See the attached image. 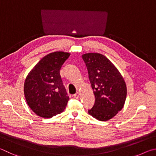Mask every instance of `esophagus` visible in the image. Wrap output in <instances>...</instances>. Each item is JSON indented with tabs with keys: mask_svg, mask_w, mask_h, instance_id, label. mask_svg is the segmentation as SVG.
Returning <instances> with one entry per match:
<instances>
[{
	"mask_svg": "<svg viewBox=\"0 0 156 156\" xmlns=\"http://www.w3.org/2000/svg\"><path fill=\"white\" fill-rule=\"evenodd\" d=\"M73 97L75 98V99H78V98L80 97V93H79V92H76V94H73Z\"/></svg>",
	"mask_w": 156,
	"mask_h": 156,
	"instance_id": "esophagus-1",
	"label": "esophagus"
}]
</instances>
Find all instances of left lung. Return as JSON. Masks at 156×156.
Masks as SVG:
<instances>
[{
  "label": "left lung",
  "mask_w": 156,
  "mask_h": 156,
  "mask_svg": "<svg viewBox=\"0 0 156 156\" xmlns=\"http://www.w3.org/2000/svg\"><path fill=\"white\" fill-rule=\"evenodd\" d=\"M95 97L89 114L100 121H107L123 108L127 87L121 74L107 57L100 53L82 55Z\"/></svg>",
  "instance_id": "left-lung-1"
}]
</instances>
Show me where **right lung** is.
Wrapping results in <instances>:
<instances>
[{
  "mask_svg": "<svg viewBox=\"0 0 156 156\" xmlns=\"http://www.w3.org/2000/svg\"><path fill=\"white\" fill-rule=\"evenodd\" d=\"M70 53L56 51L41 59L24 81V92L29 108L37 116L52 118L62 113L69 100L59 74Z\"/></svg>",
  "mask_w": 156,
  "mask_h": 156,
  "instance_id": "1",
  "label": "right lung"
}]
</instances>
